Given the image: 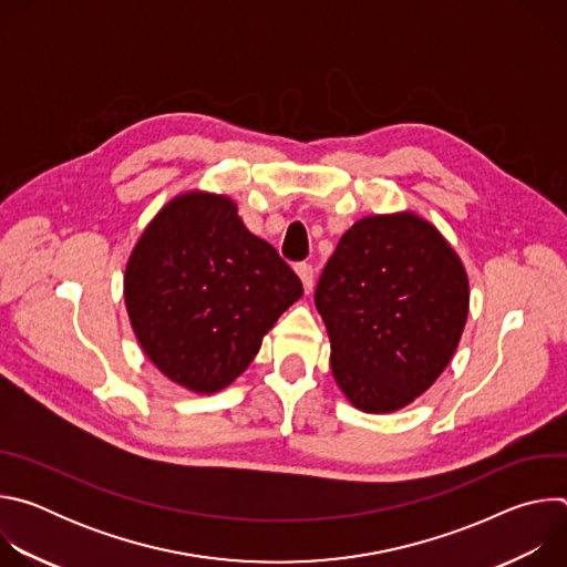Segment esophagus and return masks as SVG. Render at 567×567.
I'll use <instances>...</instances> for the list:
<instances>
[{
	"instance_id": "34e87169",
	"label": "esophagus",
	"mask_w": 567,
	"mask_h": 567,
	"mask_svg": "<svg viewBox=\"0 0 567 567\" xmlns=\"http://www.w3.org/2000/svg\"><path fill=\"white\" fill-rule=\"evenodd\" d=\"M296 274H298V278H300L305 291L309 293L311 287H313V269H311V265H305V262L296 265Z\"/></svg>"
}]
</instances>
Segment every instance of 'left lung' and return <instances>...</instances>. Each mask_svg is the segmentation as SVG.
I'll use <instances>...</instances> for the list:
<instances>
[{"label": "left lung", "instance_id": "left-lung-1", "mask_svg": "<svg viewBox=\"0 0 567 567\" xmlns=\"http://www.w3.org/2000/svg\"><path fill=\"white\" fill-rule=\"evenodd\" d=\"M316 309L337 385L361 413L411 406L451 363L468 276L451 241L413 210L354 221L322 271Z\"/></svg>", "mask_w": 567, "mask_h": 567}]
</instances>
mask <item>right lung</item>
Returning <instances> with one entry per match:
<instances>
[{
	"mask_svg": "<svg viewBox=\"0 0 567 567\" xmlns=\"http://www.w3.org/2000/svg\"><path fill=\"white\" fill-rule=\"evenodd\" d=\"M123 296L132 332L158 372L195 394H215L251 365L302 285L245 226L235 199L195 188L143 228Z\"/></svg>",
	"mask_w": 567,
	"mask_h": 567,
	"instance_id": "add662e5",
	"label": "right lung"
}]
</instances>
